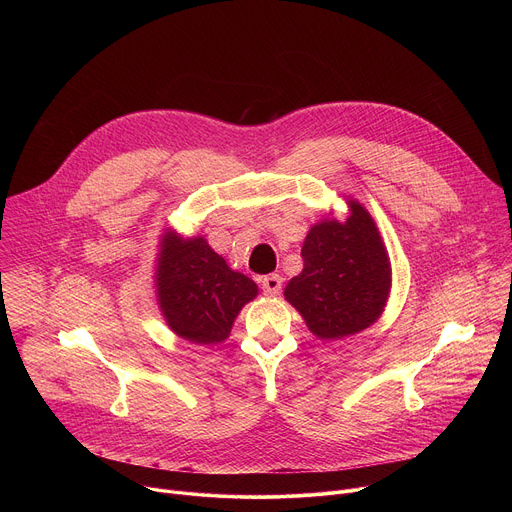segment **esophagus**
Wrapping results in <instances>:
<instances>
[{"mask_svg":"<svg viewBox=\"0 0 512 512\" xmlns=\"http://www.w3.org/2000/svg\"><path fill=\"white\" fill-rule=\"evenodd\" d=\"M281 283H283V279H281L277 273L265 275V277L261 279V287H263V291H265V294H271V296L279 294V291H281Z\"/></svg>","mask_w":512,"mask_h":512,"instance_id":"1","label":"esophagus"}]
</instances>
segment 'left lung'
<instances>
[{"label": "left lung", "mask_w": 512, "mask_h": 512, "mask_svg": "<svg viewBox=\"0 0 512 512\" xmlns=\"http://www.w3.org/2000/svg\"><path fill=\"white\" fill-rule=\"evenodd\" d=\"M304 269L285 287V300L324 340L369 328L383 312L391 289V265L371 214L350 202L344 223L310 229L302 247Z\"/></svg>", "instance_id": "left-lung-1"}]
</instances>
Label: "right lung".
<instances>
[{"label": "right lung", "instance_id": "right-lung-1", "mask_svg": "<svg viewBox=\"0 0 512 512\" xmlns=\"http://www.w3.org/2000/svg\"><path fill=\"white\" fill-rule=\"evenodd\" d=\"M156 277L168 326L194 344L225 340L241 308L257 296L255 281L229 269L202 237L184 241L166 233Z\"/></svg>", "mask_w": 512, "mask_h": 512}]
</instances>
